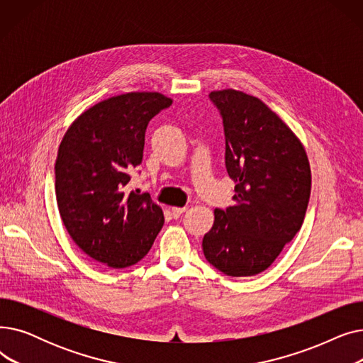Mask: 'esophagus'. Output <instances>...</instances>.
<instances>
[{"instance_id":"34e87169","label":"esophagus","mask_w":363,"mask_h":363,"mask_svg":"<svg viewBox=\"0 0 363 363\" xmlns=\"http://www.w3.org/2000/svg\"><path fill=\"white\" fill-rule=\"evenodd\" d=\"M186 206H184V207H172L170 208V212H172V215H174V218H179L184 212H186Z\"/></svg>"}]
</instances>
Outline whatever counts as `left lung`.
<instances>
[{"instance_id": "obj_1", "label": "left lung", "mask_w": 363, "mask_h": 363, "mask_svg": "<svg viewBox=\"0 0 363 363\" xmlns=\"http://www.w3.org/2000/svg\"><path fill=\"white\" fill-rule=\"evenodd\" d=\"M208 97L222 114L235 204L215 208L203 253L228 277H253L268 269L300 231L311 197V164L291 128L257 97L237 89L212 91Z\"/></svg>"}]
</instances>
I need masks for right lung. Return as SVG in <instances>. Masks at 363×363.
<instances>
[{"label": "right lung", "mask_w": 363, "mask_h": 363, "mask_svg": "<svg viewBox=\"0 0 363 363\" xmlns=\"http://www.w3.org/2000/svg\"><path fill=\"white\" fill-rule=\"evenodd\" d=\"M160 92L133 91L76 118L55 160V197L72 240L91 259L122 269L140 262L164 223L148 194L125 188L143 162L148 122L169 107Z\"/></svg>", "instance_id": "obj_1"}]
</instances>
